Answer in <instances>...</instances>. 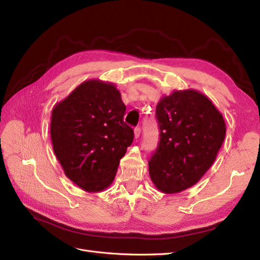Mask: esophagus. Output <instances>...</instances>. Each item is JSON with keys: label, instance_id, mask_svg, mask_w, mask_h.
Masks as SVG:
<instances>
[{"label": "esophagus", "instance_id": "1", "mask_svg": "<svg viewBox=\"0 0 260 260\" xmlns=\"http://www.w3.org/2000/svg\"><path fill=\"white\" fill-rule=\"evenodd\" d=\"M140 135H141V129L140 128H136L135 129V137L138 139V138H140Z\"/></svg>", "mask_w": 260, "mask_h": 260}]
</instances>
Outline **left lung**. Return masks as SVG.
Here are the masks:
<instances>
[{"instance_id":"1","label":"left lung","mask_w":260,"mask_h":260,"mask_svg":"<svg viewBox=\"0 0 260 260\" xmlns=\"http://www.w3.org/2000/svg\"><path fill=\"white\" fill-rule=\"evenodd\" d=\"M159 142L148 160L154 185L179 193L194 185L214 164L225 122L211 101L195 90L174 91L156 106Z\"/></svg>"}]
</instances>
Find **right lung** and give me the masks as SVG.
<instances>
[{"instance_id": "obj_1", "label": "right lung", "mask_w": 260, "mask_h": 260, "mask_svg": "<svg viewBox=\"0 0 260 260\" xmlns=\"http://www.w3.org/2000/svg\"><path fill=\"white\" fill-rule=\"evenodd\" d=\"M125 105L113 83L84 81L54 106L51 139L65 175L86 192L112 184L135 133L123 121Z\"/></svg>"}]
</instances>
